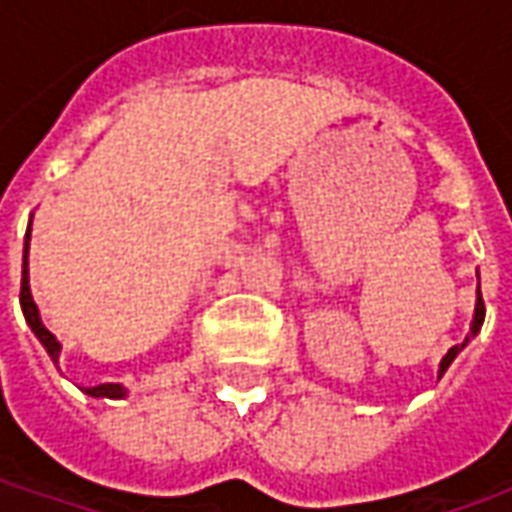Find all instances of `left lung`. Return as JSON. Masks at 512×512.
Masks as SVG:
<instances>
[{
  "instance_id": "left-lung-1",
  "label": "left lung",
  "mask_w": 512,
  "mask_h": 512,
  "mask_svg": "<svg viewBox=\"0 0 512 512\" xmlns=\"http://www.w3.org/2000/svg\"><path fill=\"white\" fill-rule=\"evenodd\" d=\"M483 321H485V304H483V293H480V290H477V304H474V318H472V334H469V337H474V334L480 332V326H483ZM469 337H466V343H469ZM463 343V345H466ZM463 345H452L450 351H447V354H444V359H441V365H439V378L444 376V373H447V367L452 365V359H455V356L461 354V348Z\"/></svg>"
}]
</instances>
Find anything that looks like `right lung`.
Listing matches in <instances>:
<instances>
[{"label": "right lung", "mask_w": 512, "mask_h": 512, "mask_svg": "<svg viewBox=\"0 0 512 512\" xmlns=\"http://www.w3.org/2000/svg\"><path fill=\"white\" fill-rule=\"evenodd\" d=\"M32 224V222H29ZM27 255H29V230H27V241H24V268H21V310H24V318H27L29 329L35 332V337L40 340V345L46 348V354L51 356V362L57 365L60 362V348L62 345L57 343V337L43 326L40 321V312L38 304L32 299V290H29V266H27ZM84 395L90 397H112V400H120V397H126V386L123 384H98V386H84L82 389Z\"/></svg>", "instance_id": "obj_1"}]
</instances>
